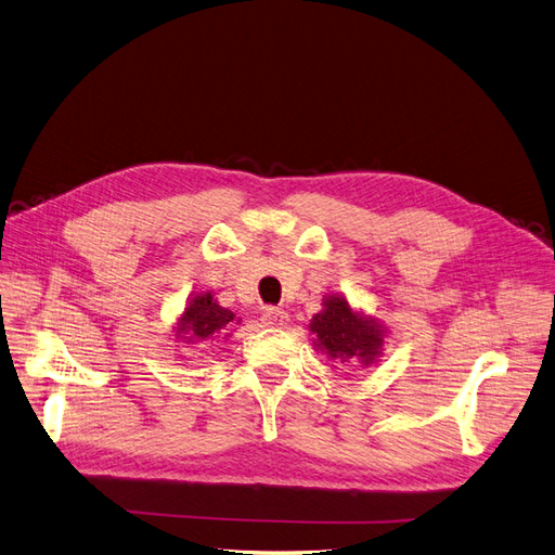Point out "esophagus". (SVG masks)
<instances>
[{
	"mask_svg": "<svg viewBox=\"0 0 555 555\" xmlns=\"http://www.w3.org/2000/svg\"><path fill=\"white\" fill-rule=\"evenodd\" d=\"M262 322L267 326H285L288 324V313H285L283 309H276V306H267V309L262 311Z\"/></svg>",
	"mask_w": 555,
	"mask_h": 555,
	"instance_id": "obj_1",
	"label": "esophagus"
}]
</instances>
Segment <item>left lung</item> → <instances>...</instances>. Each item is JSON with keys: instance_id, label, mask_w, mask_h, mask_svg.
I'll return each mask as SVG.
<instances>
[{"instance_id": "obj_1", "label": "left lung", "mask_w": 555, "mask_h": 555, "mask_svg": "<svg viewBox=\"0 0 555 555\" xmlns=\"http://www.w3.org/2000/svg\"><path fill=\"white\" fill-rule=\"evenodd\" d=\"M311 332L318 350L343 361L359 359L363 365L373 363L384 345L382 326L354 313L343 297L324 299V311L313 315Z\"/></svg>"}]
</instances>
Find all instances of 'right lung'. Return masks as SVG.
Segmentation results:
<instances>
[{
  "label": "right lung",
  "mask_w": 555,
  "mask_h": 555,
  "mask_svg": "<svg viewBox=\"0 0 555 555\" xmlns=\"http://www.w3.org/2000/svg\"><path fill=\"white\" fill-rule=\"evenodd\" d=\"M233 313L212 299V295H196L182 313L178 336L190 340H208L229 332Z\"/></svg>",
  "instance_id": "add662e5"
}]
</instances>
